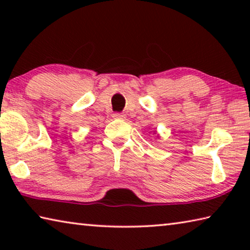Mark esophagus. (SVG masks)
Here are the masks:
<instances>
[{"mask_svg": "<svg viewBox=\"0 0 250 250\" xmlns=\"http://www.w3.org/2000/svg\"><path fill=\"white\" fill-rule=\"evenodd\" d=\"M113 118H115V119H125V115L122 112H115L113 113Z\"/></svg>", "mask_w": 250, "mask_h": 250, "instance_id": "esophagus-1", "label": "esophagus"}]
</instances>
